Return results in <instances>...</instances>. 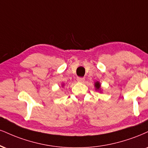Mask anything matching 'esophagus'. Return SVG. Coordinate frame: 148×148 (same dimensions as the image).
I'll use <instances>...</instances> for the list:
<instances>
[{
	"mask_svg": "<svg viewBox=\"0 0 148 148\" xmlns=\"http://www.w3.org/2000/svg\"><path fill=\"white\" fill-rule=\"evenodd\" d=\"M77 81L80 82V83H83V82L85 81V79L84 78H82V77H78Z\"/></svg>",
	"mask_w": 148,
	"mask_h": 148,
	"instance_id": "1",
	"label": "esophagus"
}]
</instances>
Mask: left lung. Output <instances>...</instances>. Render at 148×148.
I'll list each match as a JSON object with an SVG mask.
<instances>
[{"label":"left lung","instance_id":"1","mask_svg":"<svg viewBox=\"0 0 148 148\" xmlns=\"http://www.w3.org/2000/svg\"><path fill=\"white\" fill-rule=\"evenodd\" d=\"M94 85H95L96 90H101V84H100V83H99V82H96Z\"/></svg>","mask_w":148,"mask_h":148}]
</instances>
